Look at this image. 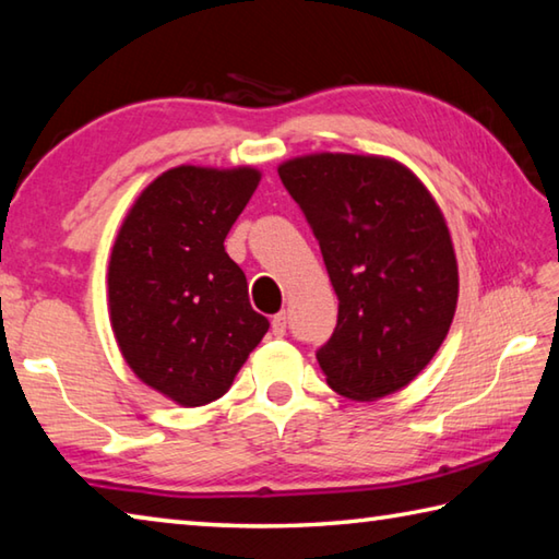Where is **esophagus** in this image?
<instances>
[{
  "label": "esophagus",
  "mask_w": 559,
  "mask_h": 559,
  "mask_svg": "<svg viewBox=\"0 0 559 559\" xmlns=\"http://www.w3.org/2000/svg\"><path fill=\"white\" fill-rule=\"evenodd\" d=\"M286 330H288V314H286V312L273 314V320H271V332L276 334V337H283V334H286Z\"/></svg>",
  "instance_id": "obj_1"
}]
</instances>
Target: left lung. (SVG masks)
<instances>
[{
    "mask_svg": "<svg viewBox=\"0 0 559 559\" xmlns=\"http://www.w3.org/2000/svg\"><path fill=\"white\" fill-rule=\"evenodd\" d=\"M278 176L318 239L340 312L318 349L328 383L354 401L408 385L448 337L460 293L450 229L399 160L312 154Z\"/></svg>",
    "mask_w": 559,
    "mask_h": 559,
    "instance_id": "left-lung-1",
    "label": "left lung"
}]
</instances>
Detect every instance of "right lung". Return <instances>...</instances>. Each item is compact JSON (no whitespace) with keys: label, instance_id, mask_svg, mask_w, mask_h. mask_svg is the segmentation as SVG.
I'll return each instance as SVG.
<instances>
[{"label":"right lung","instance_id":"add662e5","mask_svg":"<svg viewBox=\"0 0 559 559\" xmlns=\"http://www.w3.org/2000/svg\"><path fill=\"white\" fill-rule=\"evenodd\" d=\"M257 168L178 166L136 198L109 259V320L121 357L186 408L217 401L269 332L225 239Z\"/></svg>","mask_w":559,"mask_h":559}]
</instances>
